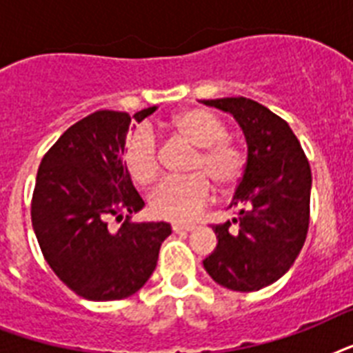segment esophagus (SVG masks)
Here are the masks:
<instances>
[{"label":"esophagus","mask_w":353,"mask_h":353,"mask_svg":"<svg viewBox=\"0 0 353 353\" xmlns=\"http://www.w3.org/2000/svg\"><path fill=\"white\" fill-rule=\"evenodd\" d=\"M172 231L174 232H190V231H194V225H179V223H176V225H172Z\"/></svg>","instance_id":"obj_1"}]
</instances>
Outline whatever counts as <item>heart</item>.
I'll use <instances>...</instances> for the list:
<instances>
[{
    "mask_svg": "<svg viewBox=\"0 0 353 353\" xmlns=\"http://www.w3.org/2000/svg\"><path fill=\"white\" fill-rule=\"evenodd\" d=\"M172 130L198 148L190 163L192 176L166 179L150 194V210L168 221H192L210 199V181L220 190L238 185L245 157L232 143L225 124L203 110H185L170 122ZM122 161L128 174L141 187L159 176L157 143L148 130H135L126 137Z\"/></svg>",
    "mask_w": 353,
    "mask_h": 353,
    "instance_id": "obj_1",
    "label": "heart"
}]
</instances>
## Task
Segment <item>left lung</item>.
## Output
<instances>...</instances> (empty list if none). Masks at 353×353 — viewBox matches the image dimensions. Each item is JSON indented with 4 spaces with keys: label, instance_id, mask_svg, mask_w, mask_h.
<instances>
[{
    "label": "left lung",
    "instance_id": "8db88e82",
    "mask_svg": "<svg viewBox=\"0 0 353 353\" xmlns=\"http://www.w3.org/2000/svg\"><path fill=\"white\" fill-rule=\"evenodd\" d=\"M231 113L247 143L229 212L212 227L218 245L203 260L210 279L232 291H258L288 273L306 241L312 170L290 124L262 104L229 97L203 101Z\"/></svg>",
    "mask_w": 353,
    "mask_h": 353
}]
</instances>
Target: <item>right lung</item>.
Here are the masks:
<instances>
[{"label": "right lung", "instance_id": "right-lung-1", "mask_svg": "<svg viewBox=\"0 0 353 353\" xmlns=\"http://www.w3.org/2000/svg\"><path fill=\"white\" fill-rule=\"evenodd\" d=\"M133 117L102 110L63 132L43 155L36 176L30 218L43 258L58 279L88 301H121L137 293L154 273L170 223H132L144 207L128 174L122 150ZM127 214L117 233L108 215Z\"/></svg>", "mask_w": 353, "mask_h": 353}]
</instances>
